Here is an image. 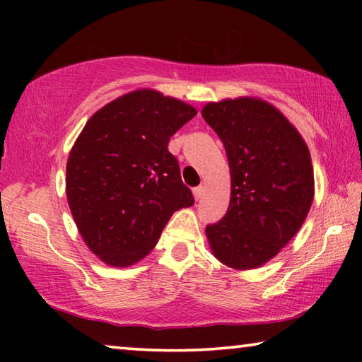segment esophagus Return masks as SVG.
Returning <instances> with one entry per match:
<instances>
[{
	"instance_id": "1",
	"label": "esophagus",
	"mask_w": 362,
	"mask_h": 362,
	"mask_svg": "<svg viewBox=\"0 0 362 362\" xmlns=\"http://www.w3.org/2000/svg\"><path fill=\"white\" fill-rule=\"evenodd\" d=\"M203 194H204V187H203V185L196 187V188L193 189V196H194L196 201H199L201 198H203Z\"/></svg>"
}]
</instances>
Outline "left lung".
Returning a JSON list of instances; mask_svg holds the SVG:
<instances>
[{"mask_svg":"<svg viewBox=\"0 0 362 362\" xmlns=\"http://www.w3.org/2000/svg\"><path fill=\"white\" fill-rule=\"evenodd\" d=\"M201 115L225 145L231 177L228 211L206 226L211 252L233 269L259 268L297 235L313 204L308 145L259 97L207 102Z\"/></svg>","mask_w":362,"mask_h":362,"instance_id":"1","label":"left lung"}]
</instances>
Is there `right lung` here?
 I'll use <instances>...</instances> for the list:
<instances>
[{"mask_svg": "<svg viewBox=\"0 0 362 362\" xmlns=\"http://www.w3.org/2000/svg\"><path fill=\"white\" fill-rule=\"evenodd\" d=\"M196 113L142 88L97 110L79 132L66 161V201L86 246L103 263L136 265L173 214L193 206L168 144Z\"/></svg>", "mask_w": 362, "mask_h": 362, "instance_id": "add662e5", "label": "right lung"}]
</instances>
